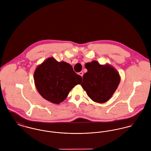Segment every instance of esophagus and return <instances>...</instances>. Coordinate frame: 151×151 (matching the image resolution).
Wrapping results in <instances>:
<instances>
[{"instance_id": "34e87169", "label": "esophagus", "mask_w": 151, "mask_h": 151, "mask_svg": "<svg viewBox=\"0 0 151 151\" xmlns=\"http://www.w3.org/2000/svg\"><path fill=\"white\" fill-rule=\"evenodd\" d=\"M79 75H81L82 77L83 76V72H79V73H78Z\"/></svg>"}]
</instances>
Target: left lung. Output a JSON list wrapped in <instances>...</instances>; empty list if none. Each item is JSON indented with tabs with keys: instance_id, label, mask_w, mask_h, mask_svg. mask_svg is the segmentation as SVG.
<instances>
[{
	"instance_id": "1",
	"label": "left lung",
	"mask_w": 151,
	"mask_h": 151,
	"mask_svg": "<svg viewBox=\"0 0 151 151\" xmlns=\"http://www.w3.org/2000/svg\"><path fill=\"white\" fill-rule=\"evenodd\" d=\"M87 72L84 74L82 87L87 96L96 102L109 100L117 89L120 76L117 70L109 64L101 65L97 61L85 64Z\"/></svg>"
}]
</instances>
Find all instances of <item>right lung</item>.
<instances>
[{"label": "right lung", "mask_w": 151, "mask_h": 151, "mask_svg": "<svg viewBox=\"0 0 151 151\" xmlns=\"http://www.w3.org/2000/svg\"><path fill=\"white\" fill-rule=\"evenodd\" d=\"M34 78L36 88L41 96L56 104L65 100L70 91L82 81L69 64L58 62L53 57L48 58L37 66Z\"/></svg>", "instance_id": "add662e5"}]
</instances>
